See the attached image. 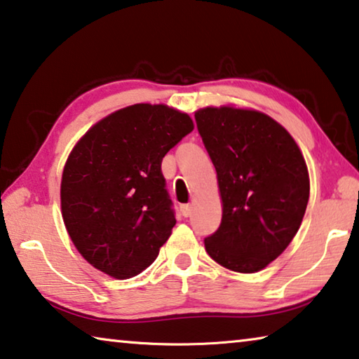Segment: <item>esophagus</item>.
<instances>
[{
    "instance_id": "1",
    "label": "esophagus",
    "mask_w": 359,
    "mask_h": 359,
    "mask_svg": "<svg viewBox=\"0 0 359 359\" xmlns=\"http://www.w3.org/2000/svg\"><path fill=\"white\" fill-rule=\"evenodd\" d=\"M180 214L184 215V217H190V215H191L190 204H180Z\"/></svg>"
}]
</instances>
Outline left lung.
I'll return each instance as SVG.
<instances>
[{
	"label": "left lung",
	"mask_w": 359,
	"mask_h": 359,
	"mask_svg": "<svg viewBox=\"0 0 359 359\" xmlns=\"http://www.w3.org/2000/svg\"><path fill=\"white\" fill-rule=\"evenodd\" d=\"M196 128L209 153L224 204L206 252L225 269L254 273L289 246L310 196L305 159L275 119L243 108H203Z\"/></svg>",
	"instance_id": "8db88e82"
}]
</instances>
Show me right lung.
Returning <instances> with one entry per match:
<instances>
[{
	"mask_svg": "<svg viewBox=\"0 0 359 359\" xmlns=\"http://www.w3.org/2000/svg\"><path fill=\"white\" fill-rule=\"evenodd\" d=\"M193 130L187 113L137 104L90 128L68 156L62 217L79 254L118 280L151 265L175 225L161 163Z\"/></svg>",
	"mask_w": 359,
	"mask_h": 359,
	"instance_id": "right-lung-1",
	"label": "right lung"
}]
</instances>
